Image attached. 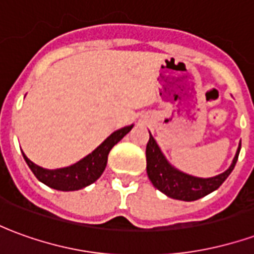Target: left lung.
Wrapping results in <instances>:
<instances>
[{
  "instance_id": "8db88e82",
  "label": "left lung",
  "mask_w": 254,
  "mask_h": 254,
  "mask_svg": "<svg viewBox=\"0 0 254 254\" xmlns=\"http://www.w3.org/2000/svg\"><path fill=\"white\" fill-rule=\"evenodd\" d=\"M241 144L235 154L233 163L227 170L212 178H197L181 173L173 166L169 165L163 154L160 152L158 144L154 137L149 134V141L147 143L145 156H147V174L158 190L165 193L166 196L182 201H194L201 197L207 196L211 191L216 190L226 178L231 174L234 169L238 155H240Z\"/></svg>"
}]
</instances>
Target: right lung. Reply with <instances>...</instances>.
Segmentation results:
<instances>
[{
  "mask_svg": "<svg viewBox=\"0 0 254 254\" xmlns=\"http://www.w3.org/2000/svg\"><path fill=\"white\" fill-rule=\"evenodd\" d=\"M132 127L133 125H130V127H125L114 132L106 138L92 154L87 155L84 159L74 163L73 166L64 167V169L46 170V169H42L35 163H32L24 154L23 156H24L31 171L34 173V176L45 185L53 188V189H57V190H78L81 188L91 185L102 176V173L105 171L106 165H107V156H109L111 148L127 133L130 132Z\"/></svg>",
  "mask_w": 254,
  "mask_h": 254,
  "instance_id": "right-lung-1",
  "label": "right lung"
}]
</instances>
